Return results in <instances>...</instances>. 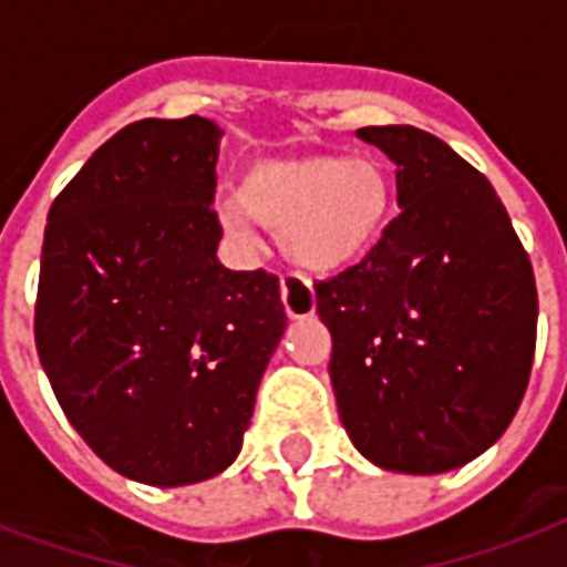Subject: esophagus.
Segmentation results:
<instances>
[{"label":"esophagus","mask_w":567,"mask_h":567,"mask_svg":"<svg viewBox=\"0 0 567 567\" xmlns=\"http://www.w3.org/2000/svg\"><path fill=\"white\" fill-rule=\"evenodd\" d=\"M282 303L285 312L291 318H303L312 316L316 312V295H312V288L303 282V279H297V276H282Z\"/></svg>","instance_id":"obj_1"}]
</instances>
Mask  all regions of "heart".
Segmentation results:
<instances>
[{"label": "heart", "mask_w": 567, "mask_h": 567, "mask_svg": "<svg viewBox=\"0 0 567 567\" xmlns=\"http://www.w3.org/2000/svg\"><path fill=\"white\" fill-rule=\"evenodd\" d=\"M390 204L393 183L379 158L306 155L249 167L219 213L243 243H255V225L279 230L288 261L337 272L379 243Z\"/></svg>", "instance_id": "heart-1"}]
</instances>
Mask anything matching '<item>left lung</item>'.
<instances>
[{"label":"left lung","mask_w":567,"mask_h":567,"mask_svg":"<svg viewBox=\"0 0 567 567\" xmlns=\"http://www.w3.org/2000/svg\"><path fill=\"white\" fill-rule=\"evenodd\" d=\"M396 165L400 216L367 258L316 282L330 381L360 454L439 475L514 421L535 358L529 251L489 179L414 125H367Z\"/></svg>","instance_id":"obj_1"}]
</instances>
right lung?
I'll list each match as a JSON object with an SVG mask.
<instances>
[{
  "label": "right lung",
  "mask_w": 567,
  "mask_h": 567,
  "mask_svg": "<svg viewBox=\"0 0 567 567\" xmlns=\"http://www.w3.org/2000/svg\"><path fill=\"white\" fill-rule=\"evenodd\" d=\"M219 137L204 116L125 125L48 213L38 358L83 442L141 484L237 460L288 324L272 272L216 258Z\"/></svg>",
  "instance_id": "add662e5"
}]
</instances>
